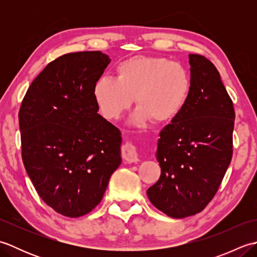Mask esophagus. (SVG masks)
<instances>
[{
  "label": "esophagus",
  "mask_w": 257,
  "mask_h": 257,
  "mask_svg": "<svg viewBox=\"0 0 257 257\" xmlns=\"http://www.w3.org/2000/svg\"><path fill=\"white\" fill-rule=\"evenodd\" d=\"M122 157L125 161L128 162H137L139 160L138 158V154H137V150H136V147L130 144L127 143L124 144L122 147Z\"/></svg>",
  "instance_id": "esophagus-1"
}]
</instances>
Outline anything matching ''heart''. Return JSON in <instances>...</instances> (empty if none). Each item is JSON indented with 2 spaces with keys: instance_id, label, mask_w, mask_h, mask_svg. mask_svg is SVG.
I'll list each match as a JSON object with an SVG mask.
<instances>
[{
  "instance_id": "1",
  "label": "heart",
  "mask_w": 257,
  "mask_h": 257,
  "mask_svg": "<svg viewBox=\"0 0 257 257\" xmlns=\"http://www.w3.org/2000/svg\"><path fill=\"white\" fill-rule=\"evenodd\" d=\"M192 89L190 74L181 64L163 57L136 56L116 67V78L98 79L92 96L103 117L114 120L133 105H139L132 121L141 124L150 119L168 122L187 105Z\"/></svg>"
}]
</instances>
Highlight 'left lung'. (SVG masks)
Segmentation results:
<instances>
[{
    "mask_svg": "<svg viewBox=\"0 0 257 257\" xmlns=\"http://www.w3.org/2000/svg\"><path fill=\"white\" fill-rule=\"evenodd\" d=\"M192 89L182 111L160 132L156 158L161 176L147 190L173 219L201 212L215 195L232 159L233 102L209 59L189 55Z\"/></svg>",
    "mask_w": 257,
    "mask_h": 257,
    "instance_id": "obj_1",
    "label": "left lung"
}]
</instances>
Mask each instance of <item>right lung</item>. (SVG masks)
<instances>
[{"label": "right lung", "mask_w": 257, "mask_h": 257, "mask_svg": "<svg viewBox=\"0 0 257 257\" xmlns=\"http://www.w3.org/2000/svg\"><path fill=\"white\" fill-rule=\"evenodd\" d=\"M109 63L101 52L56 58L33 80L19 112L25 170L41 199L68 217L95 209L121 163V133L92 96Z\"/></svg>", "instance_id": "obj_1"}]
</instances>
